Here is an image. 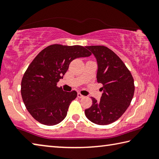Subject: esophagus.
I'll return each mask as SVG.
<instances>
[{"label":"esophagus","instance_id":"obj_1","mask_svg":"<svg viewBox=\"0 0 159 159\" xmlns=\"http://www.w3.org/2000/svg\"><path fill=\"white\" fill-rule=\"evenodd\" d=\"M77 96H78V98H84V96L81 95V94H80V93L77 94Z\"/></svg>","mask_w":159,"mask_h":159}]
</instances>
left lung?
Wrapping results in <instances>:
<instances>
[{"label":"left lung","mask_w":159,"mask_h":159,"mask_svg":"<svg viewBox=\"0 0 159 159\" xmlns=\"http://www.w3.org/2000/svg\"><path fill=\"white\" fill-rule=\"evenodd\" d=\"M95 56L98 64L97 80L103 91L98 101L85 110V116L98 125H108L117 120L130 106L134 92V80L123 61L108 48L102 45L86 46Z\"/></svg>","instance_id":"obj_1"}]
</instances>
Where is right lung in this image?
I'll return each mask as SVG.
<instances>
[{"mask_svg":"<svg viewBox=\"0 0 159 159\" xmlns=\"http://www.w3.org/2000/svg\"><path fill=\"white\" fill-rule=\"evenodd\" d=\"M90 55L80 45L55 44L45 48L34 58L21 83V98L34 119L45 125H54L65 118L77 93L66 92L57 84L71 61Z\"/></svg>","mask_w":159,"mask_h":159,"instance_id":"add662e5","label":"right lung"}]
</instances>
